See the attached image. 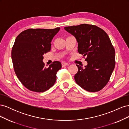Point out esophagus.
Instances as JSON below:
<instances>
[{"label":"esophagus","mask_w":129,"mask_h":129,"mask_svg":"<svg viewBox=\"0 0 129 129\" xmlns=\"http://www.w3.org/2000/svg\"><path fill=\"white\" fill-rule=\"evenodd\" d=\"M68 63H67V62H62V67H65V66H68Z\"/></svg>","instance_id":"34e87169"}]
</instances>
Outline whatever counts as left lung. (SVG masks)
I'll return each mask as SVG.
<instances>
[{
	"mask_svg": "<svg viewBox=\"0 0 129 129\" xmlns=\"http://www.w3.org/2000/svg\"><path fill=\"white\" fill-rule=\"evenodd\" d=\"M64 28L76 38L79 53L87 56L85 68L76 64V83L89 92L101 90L108 83L115 66V50L110 38L95 25L84 24Z\"/></svg>",
	"mask_w": 129,
	"mask_h": 129,
	"instance_id": "1",
	"label": "left lung"
}]
</instances>
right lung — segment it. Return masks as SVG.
I'll use <instances>...</instances> for the list:
<instances>
[{
  "label": "right lung",
  "mask_w": 129,
  "mask_h": 129,
  "mask_svg": "<svg viewBox=\"0 0 129 129\" xmlns=\"http://www.w3.org/2000/svg\"><path fill=\"white\" fill-rule=\"evenodd\" d=\"M60 29V27L28 29L15 39L11 53L14 72L21 83L30 91L44 92L55 83L56 73L62 67L61 62L54 61L46 68L42 60Z\"/></svg>",
  "instance_id": "right-lung-1"
}]
</instances>
